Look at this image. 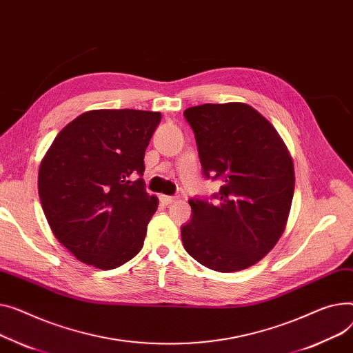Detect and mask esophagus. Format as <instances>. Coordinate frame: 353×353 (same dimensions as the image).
Here are the masks:
<instances>
[{
	"instance_id": "esophagus-1",
	"label": "esophagus",
	"mask_w": 353,
	"mask_h": 353,
	"mask_svg": "<svg viewBox=\"0 0 353 353\" xmlns=\"http://www.w3.org/2000/svg\"><path fill=\"white\" fill-rule=\"evenodd\" d=\"M177 199H179V197H176V196H164V194L160 196V201H161L163 204H172V203L177 201Z\"/></svg>"
}]
</instances>
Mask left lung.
Masks as SVG:
<instances>
[{"label":"left lung","instance_id":"1","mask_svg":"<svg viewBox=\"0 0 353 353\" xmlns=\"http://www.w3.org/2000/svg\"><path fill=\"white\" fill-rule=\"evenodd\" d=\"M205 177L220 179L214 201L189 200L181 227L185 251L201 265L234 272L256 264L285 230L295 187L294 163L270 121L243 102L184 110Z\"/></svg>","mask_w":353,"mask_h":353}]
</instances>
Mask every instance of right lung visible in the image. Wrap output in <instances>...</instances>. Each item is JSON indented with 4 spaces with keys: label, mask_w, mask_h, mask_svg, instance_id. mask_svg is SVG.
I'll list each match as a JSON object with an SVG mask.
<instances>
[{
    "label": "right lung",
    "mask_w": 353,
    "mask_h": 353,
    "mask_svg": "<svg viewBox=\"0 0 353 353\" xmlns=\"http://www.w3.org/2000/svg\"><path fill=\"white\" fill-rule=\"evenodd\" d=\"M160 119L150 110H88L57 134L41 160L43 214L81 263L113 270L142 250L159 200L137 176Z\"/></svg>",
    "instance_id": "right-lung-1"
}]
</instances>
